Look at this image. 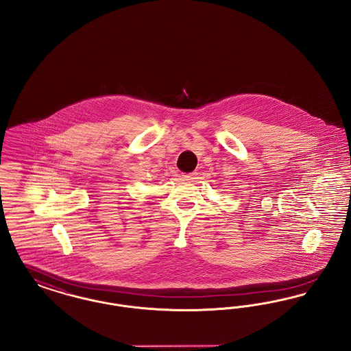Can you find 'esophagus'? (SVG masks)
Wrapping results in <instances>:
<instances>
[{"label":"esophagus","instance_id":"esophagus-1","mask_svg":"<svg viewBox=\"0 0 351 351\" xmlns=\"http://www.w3.org/2000/svg\"><path fill=\"white\" fill-rule=\"evenodd\" d=\"M197 173L196 172H192V173H184L182 175V179L183 180H192V179H195V176H196Z\"/></svg>","mask_w":351,"mask_h":351}]
</instances>
